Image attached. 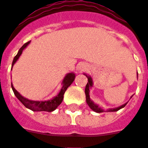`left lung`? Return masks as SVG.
Returning a JSON list of instances; mask_svg holds the SVG:
<instances>
[{"mask_svg": "<svg viewBox=\"0 0 148 148\" xmlns=\"http://www.w3.org/2000/svg\"><path fill=\"white\" fill-rule=\"evenodd\" d=\"M86 77H88V84H87V85H86V88H85V95H86V101H87V103L88 104V106L90 107V109H92L94 111H95V112L97 113H102V112H105L104 111V110H103L102 108H100V107H98V105H97V104H95L94 102H93L90 99V96H89V88H91L93 85V82H92V79H91V77H88V75H86ZM127 103H124V104H123L122 106H121V107H119V108H114V109H108V110H107L106 111L108 112V111H117V110H119L120 109H121V108H124L125 106H126Z\"/></svg>", "mask_w": 148, "mask_h": 148, "instance_id": "8db88e82", "label": "left lung"}]
</instances>
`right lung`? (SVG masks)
I'll use <instances>...</instances> for the list:
<instances>
[{"instance_id": "obj_1", "label": "right lung", "mask_w": 148, "mask_h": 148, "mask_svg": "<svg viewBox=\"0 0 148 148\" xmlns=\"http://www.w3.org/2000/svg\"><path fill=\"white\" fill-rule=\"evenodd\" d=\"M30 42H31V41H28V42L25 43V44L20 48L17 54L15 56L14 58V60H13L12 62V67L13 65L15 64V62L17 61V59L19 58V57L22 53L23 50L29 45V43ZM74 78H75V74H74L70 73V74H67V75L65 76L64 81H63V87L62 88H61V90H60V93L58 95V96H56L55 97H53L52 100H50V101H35L28 100V99L22 97L21 95H20L19 93L15 90V88H14V86H13L12 84H11V88H12V90L13 91H14V93L15 96L17 97V99H18V100H19V101H21L27 108L31 109V110H33V111H48V112H51V111H53V110H55L56 108H58V106L61 103V102H62L63 101V98H64V95L65 91H66V90L67 89V88L73 83V81H74Z\"/></svg>"}]
</instances>
